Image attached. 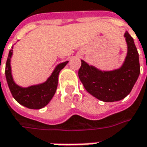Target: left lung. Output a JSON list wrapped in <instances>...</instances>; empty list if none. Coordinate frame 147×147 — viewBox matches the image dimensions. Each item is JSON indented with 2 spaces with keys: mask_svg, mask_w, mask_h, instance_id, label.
<instances>
[{
  "mask_svg": "<svg viewBox=\"0 0 147 147\" xmlns=\"http://www.w3.org/2000/svg\"><path fill=\"white\" fill-rule=\"evenodd\" d=\"M124 36L127 44V55L121 68L102 71L81 60L79 79L85 89L101 101L116 102L126 98L139 77V55L134 40L127 31Z\"/></svg>",
  "mask_w": 147,
  "mask_h": 147,
  "instance_id": "obj_1",
  "label": "left lung"
}]
</instances>
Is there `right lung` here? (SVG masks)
Here are the masks:
<instances>
[{
  "instance_id": "1",
  "label": "right lung",
  "mask_w": 147,
  "mask_h": 147,
  "mask_svg": "<svg viewBox=\"0 0 147 147\" xmlns=\"http://www.w3.org/2000/svg\"><path fill=\"white\" fill-rule=\"evenodd\" d=\"M12 52L13 50L11 49L5 63V78L13 98L20 104L30 109H40L45 107L50 102L56 92L59 72L69 61L58 64L50 77L45 83L22 88L14 82L11 74V59Z\"/></svg>"
}]
</instances>
